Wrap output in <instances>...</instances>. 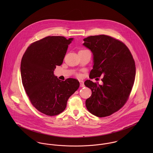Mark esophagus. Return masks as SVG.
I'll return each instance as SVG.
<instances>
[{"label":"esophagus","mask_w":153,"mask_h":153,"mask_svg":"<svg viewBox=\"0 0 153 153\" xmlns=\"http://www.w3.org/2000/svg\"><path fill=\"white\" fill-rule=\"evenodd\" d=\"M79 82H80V87H84L85 85H84V82L82 81H79Z\"/></svg>","instance_id":"esophagus-1"}]
</instances>
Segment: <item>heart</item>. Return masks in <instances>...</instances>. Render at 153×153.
<instances>
[{
  "mask_svg": "<svg viewBox=\"0 0 153 153\" xmlns=\"http://www.w3.org/2000/svg\"><path fill=\"white\" fill-rule=\"evenodd\" d=\"M83 51H84V50H83Z\"/></svg>",
  "mask_w": 153,
  "mask_h": 153,
  "instance_id": "heart-1",
  "label": "heart"
}]
</instances>
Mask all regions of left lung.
<instances>
[{
  "label": "left lung",
  "mask_w": 153,
  "mask_h": 153,
  "mask_svg": "<svg viewBox=\"0 0 153 153\" xmlns=\"http://www.w3.org/2000/svg\"><path fill=\"white\" fill-rule=\"evenodd\" d=\"M83 45L93 54L90 78L102 76V85L87 80L84 84L92 95L85 101L89 112L98 117L109 116L127 101L135 76V65L131 52L122 42L101 35L84 39Z\"/></svg>",
  "instance_id": "obj_1"
}]
</instances>
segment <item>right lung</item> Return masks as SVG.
Masks as SVG:
<instances>
[{
  "label": "right lung",
  "mask_w": 153,
  "mask_h": 153,
  "mask_svg": "<svg viewBox=\"0 0 153 153\" xmlns=\"http://www.w3.org/2000/svg\"><path fill=\"white\" fill-rule=\"evenodd\" d=\"M73 40L64 36H47L31 44L23 55V86L32 104L47 115L62 112L68 98L79 87L77 79L62 81L53 74L56 66L62 64L68 45Z\"/></svg>",
  "instance_id": "right-lung-1"
}]
</instances>
